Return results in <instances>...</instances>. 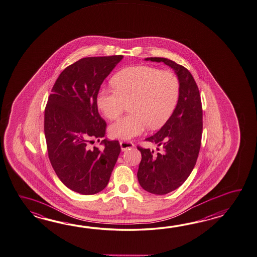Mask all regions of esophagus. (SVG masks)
I'll list each match as a JSON object with an SVG mask.
<instances>
[{
  "mask_svg": "<svg viewBox=\"0 0 257 257\" xmlns=\"http://www.w3.org/2000/svg\"><path fill=\"white\" fill-rule=\"evenodd\" d=\"M120 146L121 151H126L127 149H132L135 147L134 143L129 142V141H120Z\"/></svg>",
  "mask_w": 257,
  "mask_h": 257,
  "instance_id": "1",
  "label": "esophagus"
}]
</instances>
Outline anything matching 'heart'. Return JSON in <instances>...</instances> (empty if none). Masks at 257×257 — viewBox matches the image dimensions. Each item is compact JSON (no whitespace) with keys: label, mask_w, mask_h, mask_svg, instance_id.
Segmentation results:
<instances>
[{"label":"heart","mask_w":257,"mask_h":257,"mask_svg":"<svg viewBox=\"0 0 257 257\" xmlns=\"http://www.w3.org/2000/svg\"><path fill=\"white\" fill-rule=\"evenodd\" d=\"M111 86L97 92V108L106 118L120 115L126 102L131 113L122 116L108 127L113 138L131 139L146 131L163 125L176 107L180 94L177 76L149 65H137L115 74Z\"/></svg>","instance_id":"b5f03b06"}]
</instances>
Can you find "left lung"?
Here are the masks:
<instances>
[{
  "label": "left lung",
  "mask_w": 257,
  "mask_h": 257,
  "mask_svg": "<svg viewBox=\"0 0 257 257\" xmlns=\"http://www.w3.org/2000/svg\"><path fill=\"white\" fill-rule=\"evenodd\" d=\"M165 63L174 70L180 84L176 108L160 131L146 139L157 151L137 149L142 160L137 171L141 187L149 193L166 194L179 188L195 166L201 147L203 110L199 89L187 69L166 58H146Z\"/></svg>",
  "instance_id": "left-lung-1"
}]
</instances>
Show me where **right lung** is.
I'll return each instance as SVG.
<instances>
[{
  "label": "right lung",
  "mask_w": 257,
  "mask_h": 257,
  "mask_svg": "<svg viewBox=\"0 0 257 257\" xmlns=\"http://www.w3.org/2000/svg\"><path fill=\"white\" fill-rule=\"evenodd\" d=\"M122 55L87 57L59 75L48 98L44 133L49 159L61 182L81 194L107 186L120 152L118 141L104 139L102 150L88 143L105 136L106 121L97 110V92Z\"/></svg>",
  "instance_id": "obj_1"
}]
</instances>
